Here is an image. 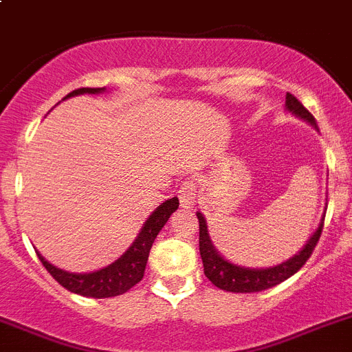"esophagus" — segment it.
I'll list each match as a JSON object with an SVG mask.
<instances>
[{
	"mask_svg": "<svg viewBox=\"0 0 352 352\" xmlns=\"http://www.w3.org/2000/svg\"><path fill=\"white\" fill-rule=\"evenodd\" d=\"M179 198L180 205L186 208H191L196 204V198H198V184H196L195 179L184 180L179 189Z\"/></svg>",
	"mask_w": 352,
	"mask_h": 352,
	"instance_id": "34e87169",
	"label": "esophagus"
}]
</instances>
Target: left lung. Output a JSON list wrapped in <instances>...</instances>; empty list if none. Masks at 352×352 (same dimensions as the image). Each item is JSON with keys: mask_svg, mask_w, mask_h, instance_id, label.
<instances>
[{"mask_svg": "<svg viewBox=\"0 0 352 352\" xmlns=\"http://www.w3.org/2000/svg\"><path fill=\"white\" fill-rule=\"evenodd\" d=\"M286 109L293 112L294 116L302 117L303 121L310 122L312 126H318L314 116L302 105V101L296 100L291 93L286 94ZM196 215H198L199 223V254H201V261H204L205 275L214 286L224 291H231V293H256V291L268 289V287L284 283L286 278L296 274L305 265L307 259L312 256L319 239H321L322 226H324V219H321V224L316 230V233L310 236V240L298 254H294L293 258L280 263L277 267L256 270V268L236 267V265H231L230 261H226L212 245L205 217L199 212H196Z\"/></svg>", "mask_w": 352, "mask_h": 352, "instance_id": "1", "label": "left lung"}]
</instances>
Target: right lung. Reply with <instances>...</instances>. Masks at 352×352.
Returning a JSON list of instances; mask_svg holds the SVG:
<instances>
[{"mask_svg":"<svg viewBox=\"0 0 352 352\" xmlns=\"http://www.w3.org/2000/svg\"><path fill=\"white\" fill-rule=\"evenodd\" d=\"M105 91V87H80V89L72 91L65 98L77 96V94H96ZM179 208V198H170L164 204H161L156 210L151 214L147 223L142 228L140 235L133 242L128 251L117 259L116 263L109 265L107 268L93 272V274H69V272L59 270L49 261L43 259L42 254H38V259L42 261L43 267L47 268L65 289L72 291L75 294L89 296V298H110V296H119L131 289L135 284H138L144 278L145 267H147L148 252L156 240L161 228L166 224L170 215Z\"/></svg>","mask_w":352,"mask_h":352,"instance_id":"obj_1","label":"right lung"}]
</instances>
